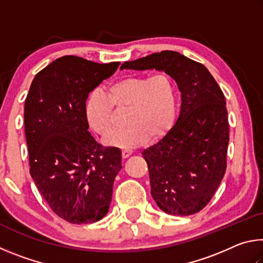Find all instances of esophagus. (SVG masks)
Returning <instances> with one entry per match:
<instances>
[{"label":"esophagus","mask_w":263,"mask_h":263,"mask_svg":"<svg viewBox=\"0 0 263 263\" xmlns=\"http://www.w3.org/2000/svg\"><path fill=\"white\" fill-rule=\"evenodd\" d=\"M131 154H132V151H130V149H124V151H122V158H123V159H127L128 157H130Z\"/></svg>","instance_id":"esophagus-1"}]
</instances>
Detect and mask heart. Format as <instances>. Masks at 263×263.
Here are the masks:
<instances>
[{"instance_id": "heart-1", "label": "heart", "mask_w": 263, "mask_h": 263, "mask_svg": "<svg viewBox=\"0 0 263 263\" xmlns=\"http://www.w3.org/2000/svg\"><path fill=\"white\" fill-rule=\"evenodd\" d=\"M114 106L127 110L126 127L111 133L105 144L132 149L148 140L157 141L171 131L176 119L177 88L171 75L157 73L128 75L111 83L106 95H89L86 114L89 125L97 135L108 136L114 128Z\"/></svg>"}]
</instances>
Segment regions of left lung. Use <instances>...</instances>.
I'll return each mask as SVG.
<instances>
[{"label":"left lung","instance_id":"8db88e82","mask_svg":"<svg viewBox=\"0 0 263 263\" xmlns=\"http://www.w3.org/2000/svg\"><path fill=\"white\" fill-rule=\"evenodd\" d=\"M163 70L181 91L175 125L142 152L151 194L168 215L189 216L210 202L226 171L229 119L225 96L205 66L179 52L162 51L126 61L121 69Z\"/></svg>","mask_w":263,"mask_h":263}]
</instances>
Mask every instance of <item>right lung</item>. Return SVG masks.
Segmentation results:
<instances>
[{
    "instance_id": "1",
    "label": "right lung",
    "mask_w": 263,
    "mask_h": 263,
    "mask_svg": "<svg viewBox=\"0 0 263 263\" xmlns=\"http://www.w3.org/2000/svg\"><path fill=\"white\" fill-rule=\"evenodd\" d=\"M121 62L97 64L65 55L35 75L24 105L30 174L55 215L89 224L109 211L117 147H103L88 131L86 101Z\"/></svg>"
}]
</instances>
